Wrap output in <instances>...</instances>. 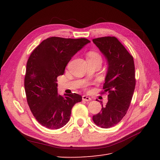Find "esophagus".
<instances>
[{
  "mask_svg": "<svg viewBox=\"0 0 160 160\" xmlns=\"http://www.w3.org/2000/svg\"><path fill=\"white\" fill-rule=\"evenodd\" d=\"M82 99H83V101H91V98H89V97H88V96H87V95H83V97H82Z\"/></svg>",
  "mask_w": 160,
  "mask_h": 160,
  "instance_id": "esophagus-1",
  "label": "esophagus"
}]
</instances>
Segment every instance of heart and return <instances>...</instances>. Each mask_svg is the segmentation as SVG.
Masks as SVG:
<instances>
[{"label": "heart", "instance_id": "obj_1", "mask_svg": "<svg viewBox=\"0 0 160 160\" xmlns=\"http://www.w3.org/2000/svg\"><path fill=\"white\" fill-rule=\"evenodd\" d=\"M88 59H98V60L101 61V57L98 52H94V51H90L88 53Z\"/></svg>", "mask_w": 160, "mask_h": 160}]
</instances>
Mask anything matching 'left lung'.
<instances>
[{
    "mask_svg": "<svg viewBox=\"0 0 160 160\" xmlns=\"http://www.w3.org/2000/svg\"><path fill=\"white\" fill-rule=\"evenodd\" d=\"M108 63L103 89L108 101L101 112L93 115L94 123L102 128L117 125L126 114L135 86L133 58L117 38L105 37L93 39Z\"/></svg>",
    "mask_w": 160,
    "mask_h": 160,
    "instance_id": "1",
    "label": "left lung"
}]
</instances>
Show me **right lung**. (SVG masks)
Masks as SVG:
<instances>
[{"label": "right lung", "instance_id": "obj_1", "mask_svg": "<svg viewBox=\"0 0 160 160\" xmlns=\"http://www.w3.org/2000/svg\"><path fill=\"white\" fill-rule=\"evenodd\" d=\"M90 42L85 38L52 37L41 42L28 58L25 77L27 103L42 126L62 128L70 119L73 105L81 101L77 93L59 95L57 77L63 75L71 58Z\"/></svg>", "mask_w": 160, "mask_h": 160}]
</instances>
